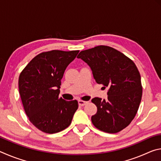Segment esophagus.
Returning a JSON list of instances; mask_svg holds the SVG:
<instances>
[{"label": "esophagus", "mask_w": 161, "mask_h": 161, "mask_svg": "<svg viewBox=\"0 0 161 161\" xmlns=\"http://www.w3.org/2000/svg\"><path fill=\"white\" fill-rule=\"evenodd\" d=\"M87 103H88V102H85V101H82V100H79V101H78L79 105L81 106V107H83V106L86 105Z\"/></svg>", "instance_id": "1"}]
</instances>
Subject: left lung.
I'll list each match as a JSON object with an SVG mask.
<instances>
[{
	"label": "left lung",
	"mask_w": 161,
	"mask_h": 161,
	"mask_svg": "<svg viewBox=\"0 0 161 161\" xmlns=\"http://www.w3.org/2000/svg\"><path fill=\"white\" fill-rule=\"evenodd\" d=\"M77 58L90 67L97 84L108 88L107 100L99 97L92 100L97 107L92 124L103 132L121 131L134 119L142 97L137 67L121 52L105 45L81 51Z\"/></svg>",
	"instance_id": "8db88e82"
}]
</instances>
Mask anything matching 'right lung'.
I'll list each match as a JSON object with an SVG mask.
<instances>
[{
	"label": "right lung",
	"instance_id": "obj_1",
	"mask_svg": "<svg viewBox=\"0 0 161 161\" xmlns=\"http://www.w3.org/2000/svg\"><path fill=\"white\" fill-rule=\"evenodd\" d=\"M80 50H51L32 59L18 80L19 93L30 121L42 132L55 133L69 126L78 108L77 100L59 97L67 67Z\"/></svg>",
	"mask_w": 161,
	"mask_h": 161
}]
</instances>
